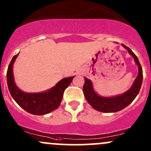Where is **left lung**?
Listing matches in <instances>:
<instances>
[{
    "mask_svg": "<svg viewBox=\"0 0 151 151\" xmlns=\"http://www.w3.org/2000/svg\"><path fill=\"white\" fill-rule=\"evenodd\" d=\"M122 46L127 49L129 53L134 57L135 63L138 66L139 73L135 79L132 86L127 92L122 95L113 97H102L99 96L93 89L92 84L90 80L85 78V83L83 87L84 96L90 105L98 111L104 113H115L124 109L135 99L141 88L142 82V69L140 63L138 60L137 57L129 48L124 44H122Z\"/></svg>",
    "mask_w": 151,
    "mask_h": 151,
    "instance_id": "8db88e82",
    "label": "left lung"
}]
</instances>
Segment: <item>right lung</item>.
I'll return each mask as SVG.
<instances>
[{"label":"right lung","mask_w":151,"mask_h":151,"mask_svg":"<svg viewBox=\"0 0 151 151\" xmlns=\"http://www.w3.org/2000/svg\"><path fill=\"white\" fill-rule=\"evenodd\" d=\"M18 54L12 58L6 74L8 88L12 97L22 108L31 114L41 116L57 109L60 106L65 88L70 84L74 76L62 79L55 86L46 92H23L16 86L13 76V65Z\"/></svg>","instance_id":"1"}]
</instances>
